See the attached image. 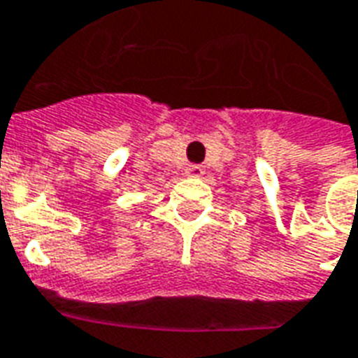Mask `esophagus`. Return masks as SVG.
<instances>
[{"label": "esophagus", "instance_id": "obj_1", "mask_svg": "<svg viewBox=\"0 0 358 358\" xmlns=\"http://www.w3.org/2000/svg\"><path fill=\"white\" fill-rule=\"evenodd\" d=\"M187 176H201L203 174V166L201 164H189L186 169Z\"/></svg>", "mask_w": 358, "mask_h": 358}]
</instances>
